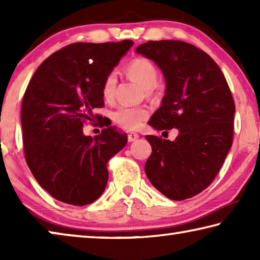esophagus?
<instances>
[{"label":"esophagus","mask_w":260,"mask_h":260,"mask_svg":"<svg viewBox=\"0 0 260 260\" xmlns=\"http://www.w3.org/2000/svg\"><path fill=\"white\" fill-rule=\"evenodd\" d=\"M127 138H128L129 142H133V141L139 139V134L138 133H128V135H127Z\"/></svg>","instance_id":"1"}]
</instances>
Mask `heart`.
<instances>
[{"label": "heart", "mask_w": 260, "mask_h": 260, "mask_svg": "<svg viewBox=\"0 0 260 260\" xmlns=\"http://www.w3.org/2000/svg\"><path fill=\"white\" fill-rule=\"evenodd\" d=\"M126 72L140 82L144 89L150 93L158 81L157 67L151 59L147 57H135L126 65ZM117 86V76L114 72H109L102 82V95L105 100H111L114 96ZM149 116L148 109L134 105H120L113 112L112 118L116 124L126 131H136L142 126L143 121Z\"/></svg>", "instance_id": "1"}]
</instances>
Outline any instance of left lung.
I'll return each instance as SVG.
<instances>
[{"label": "left lung", "mask_w": 260, "mask_h": 260, "mask_svg": "<svg viewBox=\"0 0 260 260\" xmlns=\"http://www.w3.org/2000/svg\"><path fill=\"white\" fill-rule=\"evenodd\" d=\"M136 52L155 61L166 79L161 107L148 124L164 133L179 132L174 141L146 136L152 148L146 174L169 199H190L212 183L232 147L235 103L230 86L218 64L190 43L148 41Z\"/></svg>", "instance_id": "1"}]
</instances>
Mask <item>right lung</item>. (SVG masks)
Wrapping results in <instances>:
<instances>
[{
    "mask_svg": "<svg viewBox=\"0 0 260 260\" xmlns=\"http://www.w3.org/2000/svg\"><path fill=\"white\" fill-rule=\"evenodd\" d=\"M133 45L77 42L57 50L38 68L21 104L25 159L39 184L57 201L82 206L107 187V164L127 143L112 126L95 138L82 134L103 108V79Z\"/></svg>",
    "mask_w": 260,
    "mask_h": 260,
    "instance_id": "1",
    "label": "right lung"
}]
</instances>
